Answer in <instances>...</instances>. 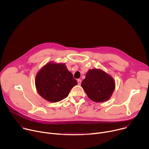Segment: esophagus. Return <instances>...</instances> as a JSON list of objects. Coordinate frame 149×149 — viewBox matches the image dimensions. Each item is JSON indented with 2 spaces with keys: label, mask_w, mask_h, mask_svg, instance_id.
Masks as SVG:
<instances>
[{
  "label": "esophagus",
  "mask_w": 149,
  "mask_h": 149,
  "mask_svg": "<svg viewBox=\"0 0 149 149\" xmlns=\"http://www.w3.org/2000/svg\"><path fill=\"white\" fill-rule=\"evenodd\" d=\"M77 82H78V84L79 85V86H80L81 84V80L80 79H78L77 80Z\"/></svg>",
  "instance_id": "34e87169"
}]
</instances>
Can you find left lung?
<instances>
[{"instance_id": "left-lung-1", "label": "left lung", "mask_w": 149, "mask_h": 149, "mask_svg": "<svg viewBox=\"0 0 149 149\" xmlns=\"http://www.w3.org/2000/svg\"><path fill=\"white\" fill-rule=\"evenodd\" d=\"M81 87L89 98L96 102L109 100L115 89L113 78L104 71L98 69L89 70Z\"/></svg>"}]
</instances>
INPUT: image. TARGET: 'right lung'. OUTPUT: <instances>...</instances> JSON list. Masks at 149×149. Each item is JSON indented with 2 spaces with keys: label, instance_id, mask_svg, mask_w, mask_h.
<instances>
[{
  "label": "right lung",
  "instance_id": "right-lung-1",
  "mask_svg": "<svg viewBox=\"0 0 149 149\" xmlns=\"http://www.w3.org/2000/svg\"><path fill=\"white\" fill-rule=\"evenodd\" d=\"M77 84L65 63L52 62L42 67L35 78V86L39 94L52 102H58L66 98Z\"/></svg>",
  "mask_w": 149,
  "mask_h": 149
}]
</instances>
